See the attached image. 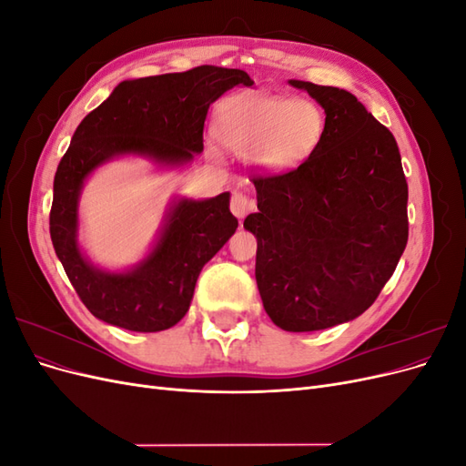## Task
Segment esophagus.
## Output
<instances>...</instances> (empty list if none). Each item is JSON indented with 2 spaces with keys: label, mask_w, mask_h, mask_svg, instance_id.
<instances>
[{
  "label": "esophagus",
  "mask_w": 466,
  "mask_h": 466,
  "mask_svg": "<svg viewBox=\"0 0 466 466\" xmlns=\"http://www.w3.org/2000/svg\"><path fill=\"white\" fill-rule=\"evenodd\" d=\"M252 200L248 198L247 194H243V192H233V196H231V211H233V216H237L238 219H243L245 216H247V211H250L252 209Z\"/></svg>",
  "instance_id": "obj_1"
}]
</instances>
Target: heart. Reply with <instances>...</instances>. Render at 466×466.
<instances>
[{
  "mask_svg": "<svg viewBox=\"0 0 466 466\" xmlns=\"http://www.w3.org/2000/svg\"><path fill=\"white\" fill-rule=\"evenodd\" d=\"M322 134V110L303 98L237 95L223 103L218 116V136L223 144L238 153H255L258 165L274 171L301 165L317 149Z\"/></svg>",
  "mask_w": 466,
  "mask_h": 466,
  "instance_id": "b5f03b06",
  "label": "heart"
}]
</instances>
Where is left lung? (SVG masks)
<instances>
[{
	"mask_svg": "<svg viewBox=\"0 0 466 466\" xmlns=\"http://www.w3.org/2000/svg\"><path fill=\"white\" fill-rule=\"evenodd\" d=\"M324 108L317 149L293 171L252 177L257 286L268 317L311 332L373 305L408 241V185L397 139L358 98L289 79Z\"/></svg>",
	"mask_w": 466,
	"mask_h": 466,
	"instance_id": "8db88e82",
	"label": "left lung"
}]
</instances>
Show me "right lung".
<instances>
[{
	"instance_id": "obj_1",
	"label": "right lung",
	"mask_w": 466,
	"mask_h": 466,
	"mask_svg": "<svg viewBox=\"0 0 466 466\" xmlns=\"http://www.w3.org/2000/svg\"><path fill=\"white\" fill-rule=\"evenodd\" d=\"M243 69L198 66L182 74L122 81L105 103L81 120L54 177L50 237L56 255L89 311L115 327L159 332L187 315L196 279L229 241L237 218L229 192L216 198H178L168 208L149 255L126 272H106L77 243L83 182L120 155H142L178 167L204 149L209 105L237 86L250 87Z\"/></svg>"
}]
</instances>
